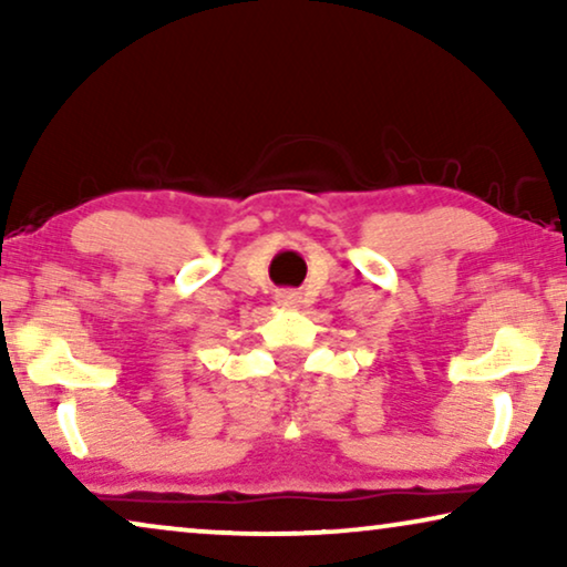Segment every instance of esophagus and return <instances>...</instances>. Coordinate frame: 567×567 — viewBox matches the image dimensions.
<instances>
[{
  "instance_id": "esophagus-1",
  "label": "esophagus",
  "mask_w": 567,
  "mask_h": 567,
  "mask_svg": "<svg viewBox=\"0 0 567 567\" xmlns=\"http://www.w3.org/2000/svg\"><path fill=\"white\" fill-rule=\"evenodd\" d=\"M278 305L281 307H299V293L297 291H278Z\"/></svg>"
}]
</instances>
